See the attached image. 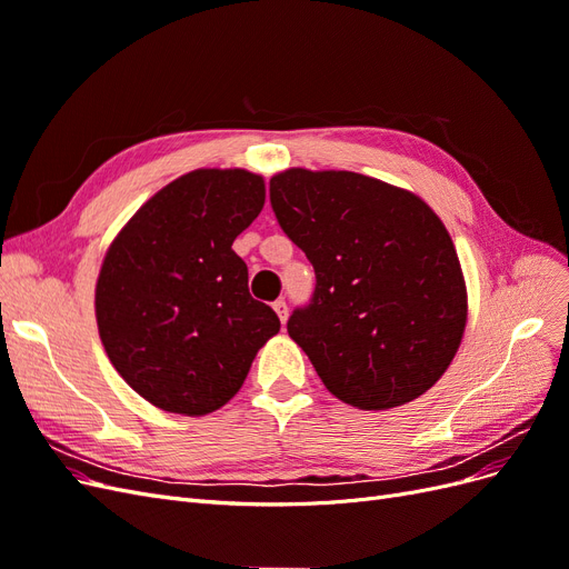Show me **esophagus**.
<instances>
[{
    "instance_id": "1",
    "label": "esophagus",
    "mask_w": 569,
    "mask_h": 569,
    "mask_svg": "<svg viewBox=\"0 0 569 569\" xmlns=\"http://www.w3.org/2000/svg\"><path fill=\"white\" fill-rule=\"evenodd\" d=\"M272 308H274V313H278V318H280V322L284 325L287 322V316H289V311H287V303H284V299H278L272 303Z\"/></svg>"
}]
</instances>
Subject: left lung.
Returning a JSON list of instances; mask_svg holds the SVG:
<instances>
[{
  "mask_svg": "<svg viewBox=\"0 0 569 569\" xmlns=\"http://www.w3.org/2000/svg\"><path fill=\"white\" fill-rule=\"evenodd\" d=\"M280 228L316 270L287 332L327 391L360 410L410 403L451 366L468 289L441 218L408 189L351 170L270 178Z\"/></svg>",
  "mask_w": 569,
  "mask_h": 569,
  "instance_id": "left-lung-1",
  "label": "left lung"
}]
</instances>
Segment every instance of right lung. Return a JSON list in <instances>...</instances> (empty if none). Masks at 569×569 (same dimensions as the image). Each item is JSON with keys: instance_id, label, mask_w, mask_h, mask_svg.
<instances>
[{"instance_id": "1", "label": "right lung", "mask_w": 569, "mask_h": 569, "mask_svg": "<svg viewBox=\"0 0 569 569\" xmlns=\"http://www.w3.org/2000/svg\"><path fill=\"white\" fill-rule=\"evenodd\" d=\"M266 203L263 176L199 168L159 189L116 234L94 289L101 343L118 375L166 412L201 418L242 389L280 332L251 299L232 251Z\"/></svg>"}]
</instances>
